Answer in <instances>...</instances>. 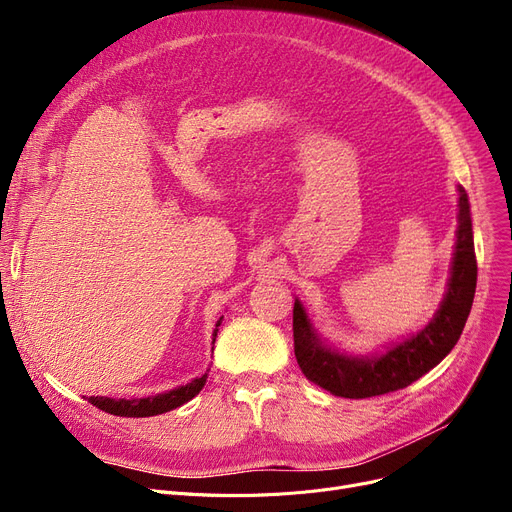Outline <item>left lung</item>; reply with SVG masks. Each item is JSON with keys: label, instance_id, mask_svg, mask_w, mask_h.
I'll return each instance as SVG.
<instances>
[{"label": "left lung", "instance_id": "left-lung-1", "mask_svg": "<svg viewBox=\"0 0 512 512\" xmlns=\"http://www.w3.org/2000/svg\"><path fill=\"white\" fill-rule=\"evenodd\" d=\"M477 259L473 247L471 209L465 188L459 186V228H456L450 280L440 309L429 324L386 348L382 355H346L328 346L313 330L311 319L294 301V357L305 378L334 396L369 398L407 388L434 369L459 342L475 297Z\"/></svg>", "mask_w": 512, "mask_h": 512}]
</instances>
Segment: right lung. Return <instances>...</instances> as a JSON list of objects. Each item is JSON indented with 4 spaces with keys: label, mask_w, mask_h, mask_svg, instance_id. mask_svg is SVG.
<instances>
[{
    "label": "right lung",
    "mask_w": 512,
    "mask_h": 512,
    "mask_svg": "<svg viewBox=\"0 0 512 512\" xmlns=\"http://www.w3.org/2000/svg\"><path fill=\"white\" fill-rule=\"evenodd\" d=\"M222 324V317L218 324H215L213 330V342L215 336H218V326ZM207 382V373L201 375V378H195L193 382H188L184 386H178L170 392L164 394H155V396H147V398H107V396H89V402L93 407L112 413L118 417H153V415H161L168 413L172 409H178L184 402H188L191 398H195L201 388Z\"/></svg>",
    "instance_id": "obj_1"
}]
</instances>
